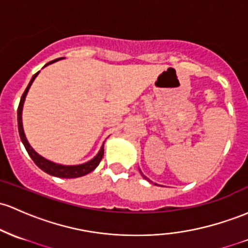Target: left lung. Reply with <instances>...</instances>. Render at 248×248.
<instances>
[{
    "label": "left lung",
    "mask_w": 248,
    "mask_h": 248,
    "mask_svg": "<svg viewBox=\"0 0 248 248\" xmlns=\"http://www.w3.org/2000/svg\"><path fill=\"white\" fill-rule=\"evenodd\" d=\"M143 178H146V176H145V175H143ZM146 179H147V178H146Z\"/></svg>",
    "instance_id": "1"
}]
</instances>
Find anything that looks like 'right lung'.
<instances>
[{"label":"right lung","mask_w":248,"mask_h":248,"mask_svg":"<svg viewBox=\"0 0 248 248\" xmlns=\"http://www.w3.org/2000/svg\"><path fill=\"white\" fill-rule=\"evenodd\" d=\"M58 60H54V61L48 62V63L46 64V66H48V64L53 63V62H55V61H58ZM39 73L40 72H37L36 74H34V76H32V78H31V82H29L28 87H27L26 91H24V93L22 94V97H21L20 105H18V108H17V124H18V133H20L21 140H22L23 145H24V147H26V149H27V152H28V154L31 155L32 161H34L35 164H36L37 167H40L41 170H43V172L48 173L49 175H54V176H58V178H66V179L78 178V176L86 175V174L91 173L92 170H94L95 168H96L97 166H99L100 161H101V159H102V156H103V146L101 147V149H100V152H99V153H97L96 156H95L94 159H92L91 161L86 162V164L78 165V166H62V165L54 164V162H50V161H48V160H46L45 157L40 156V155L37 154L36 152H35L34 149L31 148V145H29V143H28V141H27L26 135H24V132H23V127H22V108H23V102H24V99H26L27 93H28L29 88H31L32 81L35 80V78H36Z\"/></svg>","instance_id":"add662e5"}]
</instances>
